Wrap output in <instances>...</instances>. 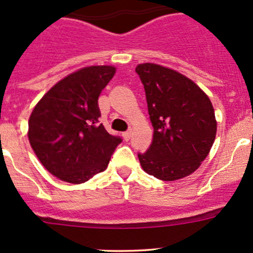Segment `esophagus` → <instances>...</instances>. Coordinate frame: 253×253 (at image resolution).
<instances>
[{
	"instance_id": "34e87169",
	"label": "esophagus",
	"mask_w": 253,
	"mask_h": 253,
	"mask_svg": "<svg viewBox=\"0 0 253 253\" xmlns=\"http://www.w3.org/2000/svg\"><path fill=\"white\" fill-rule=\"evenodd\" d=\"M131 134H132V129H128L127 132H124V134H122V136H124L125 141H128V139L131 138Z\"/></svg>"
}]
</instances>
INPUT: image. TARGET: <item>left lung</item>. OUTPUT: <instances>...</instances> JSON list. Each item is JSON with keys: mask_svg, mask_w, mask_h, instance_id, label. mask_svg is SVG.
I'll return each instance as SVG.
<instances>
[{"mask_svg": "<svg viewBox=\"0 0 253 253\" xmlns=\"http://www.w3.org/2000/svg\"><path fill=\"white\" fill-rule=\"evenodd\" d=\"M154 127L152 144L138 154L142 169L163 181L195 172L211 152L216 134L214 108L208 95L177 71L157 63L136 67Z\"/></svg>", "mask_w": 253, "mask_h": 253, "instance_id": "8db88e82", "label": "left lung"}]
</instances>
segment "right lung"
Wrapping results in <instances>:
<instances>
[{
  "mask_svg": "<svg viewBox=\"0 0 253 253\" xmlns=\"http://www.w3.org/2000/svg\"><path fill=\"white\" fill-rule=\"evenodd\" d=\"M114 66L83 67L58 81L38 101L28 138L45 169L60 180L83 183L108 168L121 138L99 124L98 99Z\"/></svg>",
  "mask_w": 253,
  "mask_h": 253,
  "instance_id": "add662e5",
  "label": "right lung"
}]
</instances>
